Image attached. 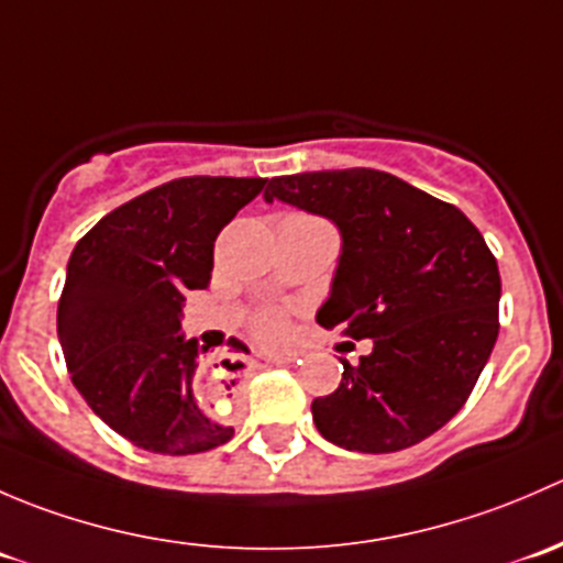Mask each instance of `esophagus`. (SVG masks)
Segmentation results:
<instances>
[{
  "label": "esophagus",
  "instance_id": "34e87169",
  "mask_svg": "<svg viewBox=\"0 0 563 563\" xmlns=\"http://www.w3.org/2000/svg\"><path fill=\"white\" fill-rule=\"evenodd\" d=\"M269 362H272V365H286V362H291V356H269ZM229 378H234V389H231V391H236V389H240L242 387V373H225V382H229Z\"/></svg>",
  "mask_w": 563,
  "mask_h": 563
}]
</instances>
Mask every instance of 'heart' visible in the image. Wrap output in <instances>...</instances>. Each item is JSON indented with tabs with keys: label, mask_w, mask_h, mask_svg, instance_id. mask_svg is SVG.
Listing matches in <instances>:
<instances>
[{
	"label": "heart",
	"mask_w": 563,
	"mask_h": 563,
	"mask_svg": "<svg viewBox=\"0 0 563 563\" xmlns=\"http://www.w3.org/2000/svg\"><path fill=\"white\" fill-rule=\"evenodd\" d=\"M253 332L255 338L264 340L269 345L286 343L288 338V321L280 310H261L258 316L253 318Z\"/></svg>",
	"instance_id": "b5f03b06"
}]
</instances>
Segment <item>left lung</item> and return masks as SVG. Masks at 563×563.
<instances>
[{
	"instance_id": "obj_1",
	"label": "left lung",
	"mask_w": 563,
	"mask_h": 563,
	"mask_svg": "<svg viewBox=\"0 0 563 563\" xmlns=\"http://www.w3.org/2000/svg\"><path fill=\"white\" fill-rule=\"evenodd\" d=\"M264 201L327 218L340 234L321 327L373 340L340 387L316 397L318 433L351 452H397L444 428L498 338L501 275L452 203L376 168L275 176Z\"/></svg>"
}]
</instances>
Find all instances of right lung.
<instances>
[{"label":"right lung","instance_id":"right-lung-1","mask_svg":"<svg viewBox=\"0 0 563 563\" xmlns=\"http://www.w3.org/2000/svg\"><path fill=\"white\" fill-rule=\"evenodd\" d=\"M264 185L261 176H181L152 187L108 212L67 261L56 334L73 387L141 450L196 455L234 435L198 397L209 345L179 332L181 308L187 291L212 280L223 225Z\"/></svg>","mask_w":563,"mask_h":563}]
</instances>
